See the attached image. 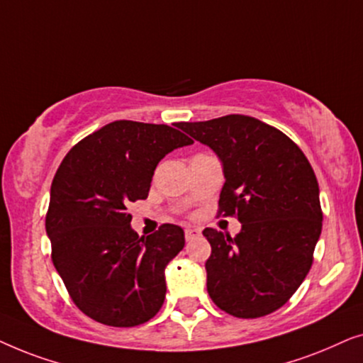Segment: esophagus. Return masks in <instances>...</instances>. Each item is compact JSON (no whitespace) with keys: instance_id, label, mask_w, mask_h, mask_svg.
<instances>
[{"instance_id":"obj_1","label":"esophagus","mask_w":363,"mask_h":363,"mask_svg":"<svg viewBox=\"0 0 363 363\" xmlns=\"http://www.w3.org/2000/svg\"><path fill=\"white\" fill-rule=\"evenodd\" d=\"M201 235V231L198 228H185V240L191 241Z\"/></svg>"}]
</instances>
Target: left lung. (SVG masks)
<instances>
[{"label":"left lung","mask_w":363,"mask_h":363,"mask_svg":"<svg viewBox=\"0 0 363 363\" xmlns=\"http://www.w3.org/2000/svg\"><path fill=\"white\" fill-rule=\"evenodd\" d=\"M220 157L225 172L218 213L235 216V238L205 228L211 245L206 289L228 314L256 319L286 304L306 279L322 230L319 183L286 133L250 116L180 122Z\"/></svg>","instance_id":"1"}]
</instances>
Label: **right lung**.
I'll use <instances>...</instances> for the list:
<instances>
[{"instance_id":"obj_1","label":"right lung","mask_w":363,"mask_h":363,"mask_svg":"<svg viewBox=\"0 0 363 363\" xmlns=\"http://www.w3.org/2000/svg\"><path fill=\"white\" fill-rule=\"evenodd\" d=\"M178 127V125H177ZM193 140L170 125L116 121L76 143L51 185L46 233L74 304L104 325L145 324L165 301V267L185 246L180 226L148 238L127 206L145 200L167 153Z\"/></svg>"}]
</instances>
